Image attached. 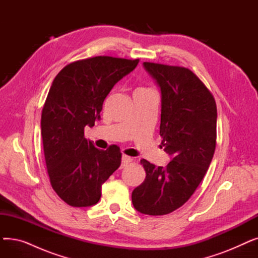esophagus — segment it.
Here are the masks:
<instances>
[{
    "label": "esophagus",
    "mask_w": 258,
    "mask_h": 258,
    "mask_svg": "<svg viewBox=\"0 0 258 258\" xmlns=\"http://www.w3.org/2000/svg\"><path fill=\"white\" fill-rule=\"evenodd\" d=\"M132 158L131 157H128V156H126V155H123V156H122V163H121V166L122 167H123V166H125V165H127L128 163H131V162H132Z\"/></svg>",
    "instance_id": "esophagus-1"
}]
</instances>
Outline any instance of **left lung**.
Listing matches in <instances>:
<instances>
[{"mask_svg": "<svg viewBox=\"0 0 258 258\" xmlns=\"http://www.w3.org/2000/svg\"><path fill=\"white\" fill-rule=\"evenodd\" d=\"M161 90V147L170 155L166 167L145 159L146 177L132 202L143 214L164 215L190 199L211 163L216 145V104L202 80L184 67L143 62Z\"/></svg>", "mask_w": 258, "mask_h": 258, "instance_id": "obj_1", "label": "left lung"}]
</instances>
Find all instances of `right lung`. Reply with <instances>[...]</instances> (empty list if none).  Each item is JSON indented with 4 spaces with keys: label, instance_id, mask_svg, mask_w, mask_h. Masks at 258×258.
I'll return each instance as SVG.
<instances>
[{
    "label": "right lung",
    "instance_id": "obj_1",
    "mask_svg": "<svg viewBox=\"0 0 258 258\" xmlns=\"http://www.w3.org/2000/svg\"><path fill=\"white\" fill-rule=\"evenodd\" d=\"M139 59L95 56L67 64L54 78L43 107L42 137L53 190L73 207L97 204L101 186L121 164L117 145L98 150L85 138L113 87Z\"/></svg>",
    "mask_w": 258,
    "mask_h": 258
}]
</instances>
